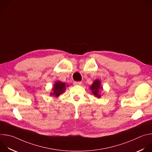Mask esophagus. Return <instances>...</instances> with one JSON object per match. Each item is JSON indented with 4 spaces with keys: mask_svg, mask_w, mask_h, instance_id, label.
<instances>
[{
    "mask_svg": "<svg viewBox=\"0 0 152 152\" xmlns=\"http://www.w3.org/2000/svg\"><path fill=\"white\" fill-rule=\"evenodd\" d=\"M82 84V82H76L75 81L73 82V85H81Z\"/></svg>",
    "mask_w": 152,
    "mask_h": 152,
    "instance_id": "34e87169",
    "label": "esophagus"
}]
</instances>
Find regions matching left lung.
Listing matches in <instances>:
<instances>
[{"mask_svg":"<svg viewBox=\"0 0 152 152\" xmlns=\"http://www.w3.org/2000/svg\"><path fill=\"white\" fill-rule=\"evenodd\" d=\"M100 84H101V82L99 80H95L90 87L93 94L98 98H100L101 95L99 94V91L101 89H102V87L100 86Z\"/></svg>","mask_w":152,"mask_h":152,"instance_id":"8db88e82","label":"left lung"}]
</instances>
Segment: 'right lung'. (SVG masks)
Returning a JSON list of instances; mask_svg holds the SVG:
<instances>
[{"label":"right lung","instance_id":"1","mask_svg":"<svg viewBox=\"0 0 152 152\" xmlns=\"http://www.w3.org/2000/svg\"><path fill=\"white\" fill-rule=\"evenodd\" d=\"M66 89L65 83L60 81L56 82L54 86L53 87V93H50V95L55 96H58L61 93H63Z\"/></svg>","mask_w":152,"mask_h":152}]
</instances>
